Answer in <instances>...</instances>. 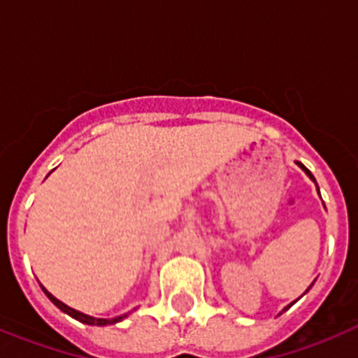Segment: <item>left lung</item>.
I'll use <instances>...</instances> for the list:
<instances>
[{
  "mask_svg": "<svg viewBox=\"0 0 358 358\" xmlns=\"http://www.w3.org/2000/svg\"><path fill=\"white\" fill-rule=\"evenodd\" d=\"M296 164H297V166H299V169H301V170H303V172H305V173H306V176H308V177H310V179H312V181H314V182H315L314 176H312V172H310V170H308V169H306L305 164H303V163H299V161H296ZM315 186H317V182H315ZM317 192H319V188H317ZM312 285H314V283H312ZM312 285H310V287H312ZM310 287H308V289H310ZM308 289H306V290H308ZM296 301H297V299H296ZM296 301H294V303H296ZM294 303H290V305H289V306H285V308H283V312H285V310H289V308H290V306H292V305H294Z\"/></svg>",
  "mask_w": 358,
  "mask_h": 358,
  "instance_id": "1",
  "label": "left lung"
}]
</instances>
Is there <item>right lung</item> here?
Here are the masks:
<instances>
[{
    "instance_id": "right-lung-1",
    "label": "right lung",
    "mask_w": 358,
    "mask_h": 358,
    "mask_svg": "<svg viewBox=\"0 0 358 358\" xmlns=\"http://www.w3.org/2000/svg\"><path fill=\"white\" fill-rule=\"evenodd\" d=\"M41 289H43V292L46 294V296H48V299L53 303V305L57 306V308H61L62 312H64V314L71 315L73 319H77V321L84 322V324H91V327H107V324H116V322L123 321V319H125V317H127V315H129V314H123V315H118V317H113V319L93 317V315L82 314V312H78V310L71 308V306H68V305H64V303H62V301H59V299H57V297L53 296V294H50L48 290L44 289L43 285H41Z\"/></svg>"
}]
</instances>
